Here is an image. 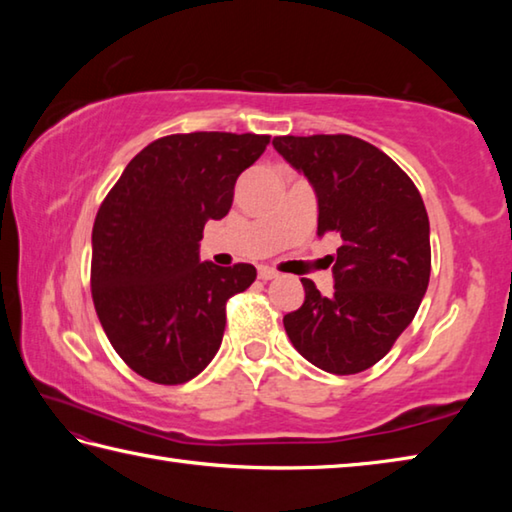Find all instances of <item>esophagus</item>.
<instances>
[{
    "label": "esophagus",
    "mask_w": 512,
    "mask_h": 512,
    "mask_svg": "<svg viewBox=\"0 0 512 512\" xmlns=\"http://www.w3.org/2000/svg\"><path fill=\"white\" fill-rule=\"evenodd\" d=\"M275 277H277V271H273L271 266H259V280L268 282V280H275Z\"/></svg>",
    "instance_id": "34e87169"
}]
</instances>
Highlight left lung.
<instances>
[{
  "mask_svg": "<svg viewBox=\"0 0 512 512\" xmlns=\"http://www.w3.org/2000/svg\"><path fill=\"white\" fill-rule=\"evenodd\" d=\"M318 198V237L339 235L334 293L302 277L305 302L284 316L302 357L332 375L384 359L418 311L431 273L429 216L413 180L377 146L352 135L275 137Z\"/></svg>",
  "mask_w": 512,
  "mask_h": 512,
  "instance_id": "obj_1",
  "label": "left lung"
}]
</instances>
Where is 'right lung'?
Wrapping results in <instances>:
<instances>
[{
	"mask_svg": "<svg viewBox=\"0 0 512 512\" xmlns=\"http://www.w3.org/2000/svg\"><path fill=\"white\" fill-rule=\"evenodd\" d=\"M271 137L185 133L151 142L121 173L92 228V300L126 366L155 384L194 379L221 348L225 302L253 264L201 262L205 223L230 212L235 183Z\"/></svg>",
	"mask_w": 512,
	"mask_h": 512,
	"instance_id": "right-lung-1",
	"label": "right lung"
}]
</instances>
